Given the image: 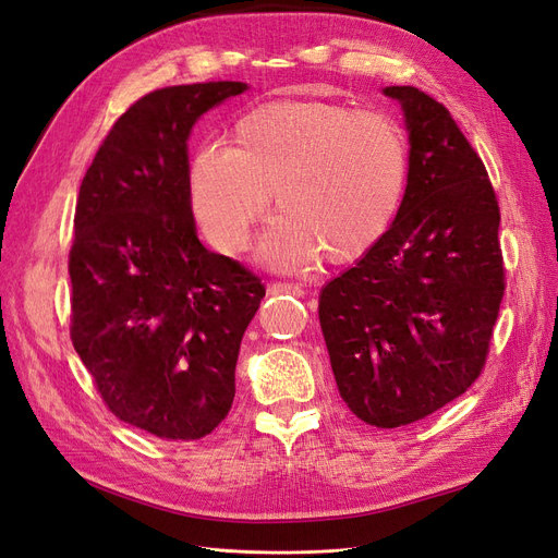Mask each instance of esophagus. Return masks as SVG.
I'll use <instances>...</instances> for the list:
<instances>
[{"mask_svg":"<svg viewBox=\"0 0 558 558\" xmlns=\"http://www.w3.org/2000/svg\"><path fill=\"white\" fill-rule=\"evenodd\" d=\"M268 294H294V296H301L303 294V284L278 280V282L268 284Z\"/></svg>","mask_w":558,"mask_h":558,"instance_id":"1","label":"esophagus"}]
</instances>
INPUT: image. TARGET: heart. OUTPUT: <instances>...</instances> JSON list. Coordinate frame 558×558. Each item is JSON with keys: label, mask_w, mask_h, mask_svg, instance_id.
Masks as SVG:
<instances>
[{"label": "heart", "mask_w": 558, "mask_h": 558, "mask_svg": "<svg viewBox=\"0 0 558 558\" xmlns=\"http://www.w3.org/2000/svg\"><path fill=\"white\" fill-rule=\"evenodd\" d=\"M408 183V138L380 111L333 101H268L243 113L229 146H204L187 165V204L204 236L241 253L274 204L262 241L278 268L329 255L356 262L385 239Z\"/></svg>", "instance_id": "heart-1"}]
</instances>
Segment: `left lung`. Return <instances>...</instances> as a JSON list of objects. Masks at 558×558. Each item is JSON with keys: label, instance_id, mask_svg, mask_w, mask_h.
<instances>
[{"label": "left lung", "instance_id": "1", "mask_svg": "<svg viewBox=\"0 0 558 558\" xmlns=\"http://www.w3.org/2000/svg\"><path fill=\"white\" fill-rule=\"evenodd\" d=\"M401 101L408 185L385 239L319 294L340 397L377 428H397L469 389L484 368L506 292L489 173L440 101L412 85Z\"/></svg>", "mask_w": 558, "mask_h": 558}]
</instances>
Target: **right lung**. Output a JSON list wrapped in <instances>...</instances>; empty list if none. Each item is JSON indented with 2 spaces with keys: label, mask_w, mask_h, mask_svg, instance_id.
Listing matches in <instances>:
<instances>
[{
  "label": "right lung",
  "mask_w": 558,
  "mask_h": 558,
  "mask_svg": "<svg viewBox=\"0 0 558 558\" xmlns=\"http://www.w3.org/2000/svg\"><path fill=\"white\" fill-rule=\"evenodd\" d=\"M236 81L161 87L101 141L69 250L71 343L113 415L165 440H199L236 393L241 338L266 290L196 239L192 124L245 93Z\"/></svg>",
  "instance_id": "obj_1"
}]
</instances>
